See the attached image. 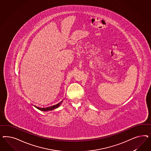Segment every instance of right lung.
<instances>
[{
  "label": "right lung",
  "instance_id": "right-lung-1",
  "mask_svg": "<svg viewBox=\"0 0 151 151\" xmlns=\"http://www.w3.org/2000/svg\"><path fill=\"white\" fill-rule=\"evenodd\" d=\"M62 102H63V101L61 102H60L59 104L55 105L52 106H50V107H42H42H39L37 106L34 105H33V106L39 110H41V111H51V110H53L55 109H57L58 107H59V106L61 104Z\"/></svg>",
  "mask_w": 151,
  "mask_h": 151
}]
</instances>
